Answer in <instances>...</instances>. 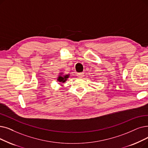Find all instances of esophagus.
Masks as SVG:
<instances>
[{
  "label": "esophagus",
  "instance_id": "1",
  "mask_svg": "<svg viewBox=\"0 0 148 148\" xmlns=\"http://www.w3.org/2000/svg\"><path fill=\"white\" fill-rule=\"evenodd\" d=\"M77 75L79 77L81 78V77H83L84 76V73H79L77 74Z\"/></svg>",
  "mask_w": 148,
  "mask_h": 148
}]
</instances>
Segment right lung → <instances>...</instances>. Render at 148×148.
Masks as SVG:
<instances>
[{
	"instance_id": "add662e5",
	"label": "right lung",
	"mask_w": 148,
	"mask_h": 148,
	"mask_svg": "<svg viewBox=\"0 0 148 148\" xmlns=\"http://www.w3.org/2000/svg\"><path fill=\"white\" fill-rule=\"evenodd\" d=\"M69 75H70L69 74L64 75L63 73H60L59 75H58V77H57V80L61 83H65L67 80V79L69 77Z\"/></svg>"
}]
</instances>
